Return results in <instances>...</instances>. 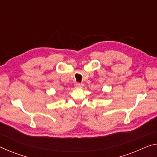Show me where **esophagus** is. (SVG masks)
I'll return each mask as SVG.
<instances>
[{"instance_id": "34e87169", "label": "esophagus", "mask_w": 157, "mask_h": 157, "mask_svg": "<svg viewBox=\"0 0 157 157\" xmlns=\"http://www.w3.org/2000/svg\"><path fill=\"white\" fill-rule=\"evenodd\" d=\"M83 86H84L83 84L78 82V83H77L75 84V88H82V87H83Z\"/></svg>"}]
</instances>
